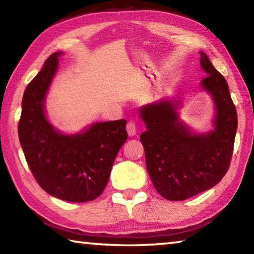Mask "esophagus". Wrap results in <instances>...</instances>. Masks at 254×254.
Wrapping results in <instances>:
<instances>
[{"mask_svg":"<svg viewBox=\"0 0 254 254\" xmlns=\"http://www.w3.org/2000/svg\"><path fill=\"white\" fill-rule=\"evenodd\" d=\"M127 134L130 136H133L136 134V126L135 123L133 121H128L127 124Z\"/></svg>","mask_w":254,"mask_h":254,"instance_id":"obj_1","label":"esophagus"}]
</instances>
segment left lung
Returning <instances> with one entry per match:
<instances>
[{"instance_id": "8db88e82", "label": "left lung", "mask_w": 254, "mask_h": 254, "mask_svg": "<svg viewBox=\"0 0 254 254\" xmlns=\"http://www.w3.org/2000/svg\"><path fill=\"white\" fill-rule=\"evenodd\" d=\"M200 56L207 74L201 87L212 94L216 104L214 131L190 133L176 113L178 101L158 102L140 110L147 127L140 140L148 173L156 190L169 200H185L217 185L229 170L233 154L238 114L229 85L207 56Z\"/></svg>"}]
</instances>
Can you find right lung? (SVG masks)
I'll return each instance as SVG.
<instances>
[{"label":"right lung","instance_id":"add662e5","mask_svg":"<svg viewBox=\"0 0 254 254\" xmlns=\"http://www.w3.org/2000/svg\"><path fill=\"white\" fill-rule=\"evenodd\" d=\"M55 53L30 81L18 126L25 160L39 186L59 199H96L109 183L113 162L127 139V121L95 123L80 134L64 135L47 121L44 103L58 66Z\"/></svg>","mask_w":254,"mask_h":254}]
</instances>
